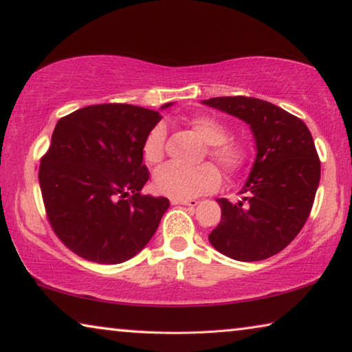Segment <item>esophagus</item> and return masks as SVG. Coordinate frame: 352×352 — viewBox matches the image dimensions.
Returning <instances> with one entry per match:
<instances>
[{"label":"esophagus","mask_w":352,"mask_h":352,"mask_svg":"<svg viewBox=\"0 0 352 352\" xmlns=\"http://www.w3.org/2000/svg\"><path fill=\"white\" fill-rule=\"evenodd\" d=\"M174 205H184V206H195L199 204L197 199H186V200H172Z\"/></svg>","instance_id":"esophagus-1"}]
</instances>
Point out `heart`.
I'll return each instance as SVG.
<instances>
[{"label":"heart","mask_w":352,"mask_h":352,"mask_svg":"<svg viewBox=\"0 0 352 352\" xmlns=\"http://www.w3.org/2000/svg\"><path fill=\"white\" fill-rule=\"evenodd\" d=\"M192 127L206 142V152L225 174L236 175L245 168L247 148L241 142L228 138V127L214 116H195L190 119ZM166 127L163 124L153 126L142 142V157L148 164H158L164 158ZM220 184L219 170L210 163L194 168L166 164L153 175V188L158 194L175 200H186L216 190Z\"/></svg>","instance_id":"1"}]
</instances>
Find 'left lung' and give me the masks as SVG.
Here are the masks:
<instances>
[{
  "label": "left lung",
  "instance_id": "8db88e82",
  "mask_svg": "<svg viewBox=\"0 0 352 352\" xmlns=\"http://www.w3.org/2000/svg\"><path fill=\"white\" fill-rule=\"evenodd\" d=\"M204 104L250 124L258 148L242 200H217L222 217L208 239L231 259L270 258L295 239L311 214L321 172L312 135L300 118L262 99L222 96Z\"/></svg>",
  "mask_w": 352,
  "mask_h": 352
}]
</instances>
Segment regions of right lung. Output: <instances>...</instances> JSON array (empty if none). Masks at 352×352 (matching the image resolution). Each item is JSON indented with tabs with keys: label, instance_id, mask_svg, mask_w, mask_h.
I'll return each instance as SVG.
<instances>
[{
	"label": "right lung",
	"instance_id": "add662e5",
	"mask_svg": "<svg viewBox=\"0 0 352 352\" xmlns=\"http://www.w3.org/2000/svg\"><path fill=\"white\" fill-rule=\"evenodd\" d=\"M160 119L129 104L83 107L58 119L38 182L52 231L80 258L121 264L157 231L169 200L140 190L151 175L142 142Z\"/></svg>",
	"mask_w": 352,
	"mask_h": 352
}]
</instances>
